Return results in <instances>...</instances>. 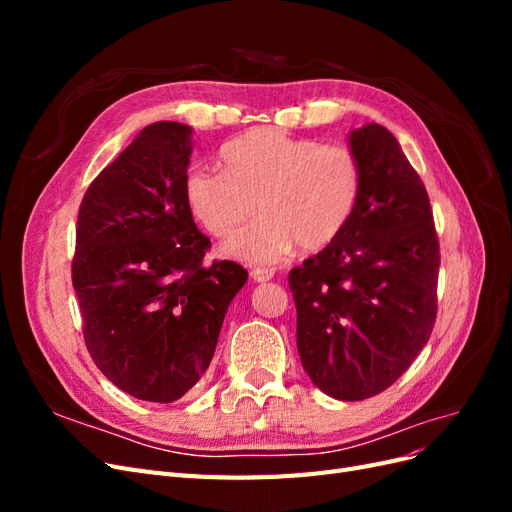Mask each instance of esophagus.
I'll use <instances>...</instances> for the list:
<instances>
[{
	"label": "esophagus",
	"mask_w": 512,
	"mask_h": 512,
	"mask_svg": "<svg viewBox=\"0 0 512 512\" xmlns=\"http://www.w3.org/2000/svg\"><path fill=\"white\" fill-rule=\"evenodd\" d=\"M250 275H252V280H254V282H269L271 277H273V269L254 267V269L250 271Z\"/></svg>",
	"instance_id": "obj_1"
}]
</instances>
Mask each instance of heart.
Segmentation results:
<instances>
[{
  "label": "heart",
  "instance_id": "obj_1",
  "mask_svg": "<svg viewBox=\"0 0 512 512\" xmlns=\"http://www.w3.org/2000/svg\"><path fill=\"white\" fill-rule=\"evenodd\" d=\"M224 170L194 166L183 194L213 237H232L256 211L265 218L226 245L252 265L284 260L294 245L318 252L348 226L363 188V166L346 145H322L277 128H256L228 141Z\"/></svg>",
  "mask_w": 512,
  "mask_h": 512
}]
</instances>
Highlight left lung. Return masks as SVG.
I'll return each mask as SVG.
<instances>
[{
  "mask_svg": "<svg viewBox=\"0 0 512 512\" xmlns=\"http://www.w3.org/2000/svg\"><path fill=\"white\" fill-rule=\"evenodd\" d=\"M363 188L348 226L288 275L297 348L322 393L361 401L404 374L438 314L440 243L425 185L380 123L350 132Z\"/></svg>",
  "mask_w": 512,
  "mask_h": 512,
  "instance_id": "left-lung-1",
  "label": "left lung"
}]
</instances>
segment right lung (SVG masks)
<instances>
[{
    "label": "right lung",
    "instance_id": "obj_1",
    "mask_svg": "<svg viewBox=\"0 0 512 512\" xmlns=\"http://www.w3.org/2000/svg\"><path fill=\"white\" fill-rule=\"evenodd\" d=\"M192 128L158 121L91 181L76 222L72 286L91 359L123 393L170 404L205 374L226 309L247 282L205 265L183 181Z\"/></svg>",
    "mask_w": 512,
    "mask_h": 512
}]
</instances>
